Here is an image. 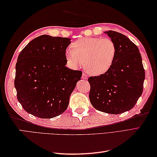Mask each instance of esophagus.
<instances>
[{
  "mask_svg": "<svg viewBox=\"0 0 157 157\" xmlns=\"http://www.w3.org/2000/svg\"><path fill=\"white\" fill-rule=\"evenodd\" d=\"M82 78L84 79H87V78H88V76H87V74H86V73H83V74H82Z\"/></svg>",
  "mask_w": 157,
  "mask_h": 157,
  "instance_id": "obj_1",
  "label": "esophagus"
}]
</instances>
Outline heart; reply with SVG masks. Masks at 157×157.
Wrapping results in <instances>:
<instances>
[{
    "label": "heart",
    "mask_w": 157,
    "mask_h": 157,
    "mask_svg": "<svg viewBox=\"0 0 157 157\" xmlns=\"http://www.w3.org/2000/svg\"><path fill=\"white\" fill-rule=\"evenodd\" d=\"M72 49L66 51V59L72 67L81 66L92 75H98L106 72L115 61L117 47L109 38L90 37L79 39L71 44Z\"/></svg>",
    "instance_id": "obj_1"
}]
</instances>
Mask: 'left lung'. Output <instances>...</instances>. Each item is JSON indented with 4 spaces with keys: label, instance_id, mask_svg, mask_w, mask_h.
I'll use <instances>...</instances> for the list:
<instances>
[{
    "label": "left lung",
    "instance_id": "1",
    "mask_svg": "<svg viewBox=\"0 0 157 157\" xmlns=\"http://www.w3.org/2000/svg\"><path fill=\"white\" fill-rule=\"evenodd\" d=\"M117 47L107 71L90 77L89 98L98 111L120 114L132 109L142 94L145 71L138 46L121 33L106 32Z\"/></svg>",
    "mask_w": 157,
    "mask_h": 157
}]
</instances>
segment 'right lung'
<instances>
[{
	"instance_id": "right-lung-1",
	"label": "right lung",
	"mask_w": 157,
	"mask_h": 157,
	"mask_svg": "<svg viewBox=\"0 0 157 157\" xmlns=\"http://www.w3.org/2000/svg\"><path fill=\"white\" fill-rule=\"evenodd\" d=\"M70 39L40 36L19 53L14 81L17 98L26 112L42 119L62 114L82 71L66 67Z\"/></svg>"
}]
</instances>
